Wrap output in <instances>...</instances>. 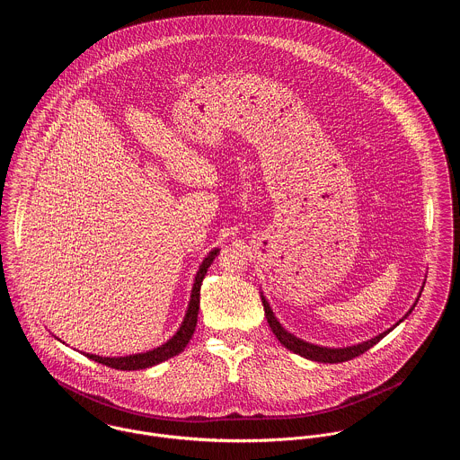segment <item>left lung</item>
Segmentation results:
<instances>
[{"instance_id":"8db88e82","label":"left lung","mask_w":460,"mask_h":460,"mask_svg":"<svg viewBox=\"0 0 460 460\" xmlns=\"http://www.w3.org/2000/svg\"><path fill=\"white\" fill-rule=\"evenodd\" d=\"M421 290H423V288H421ZM420 296H421V294H418V299H420ZM418 299H416L414 305L409 308V312L394 324V328L386 329V331H383L381 334H377V336H374V338H370V340H367V341H361V343H358V345H349V347H338V349H334V347H323V345H315V343L305 341V340L294 336L292 332H288L287 329L279 324V321L274 317V314H272V310H270V306H269V303H267V299H265V296L262 294L265 319H267L269 326L272 329V332L276 334V338L279 340V343L285 345V347H287L288 350H292L294 354H299V356H303V358H306V359L319 361V363H343V361H349V359H352V358H356V356L367 352L370 347H374L377 341H381L390 331H394L402 321H405V319L411 315V312L414 310Z\"/></svg>"}]
</instances>
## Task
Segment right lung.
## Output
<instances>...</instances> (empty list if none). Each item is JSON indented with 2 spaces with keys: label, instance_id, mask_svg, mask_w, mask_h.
<instances>
[{
  "label": "right lung",
  "instance_id": "obj_1",
  "mask_svg": "<svg viewBox=\"0 0 460 460\" xmlns=\"http://www.w3.org/2000/svg\"><path fill=\"white\" fill-rule=\"evenodd\" d=\"M217 253H219V250L214 248L212 252H208V255L203 259V262L199 263L184 321H182L181 328L177 329V332L166 343H163V345H159L152 350H146V352L119 356V358H102V356H97V354H84V352L83 354L86 358L97 361V363H102L106 367L117 368V370H143V368L159 365V363L181 354L186 349V345L190 343V340L195 332V328H197L198 310H199V287H201V281L207 274V269L210 267V263L214 262Z\"/></svg>",
  "mask_w": 460,
  "mask_h": 460
}]
</instances>
